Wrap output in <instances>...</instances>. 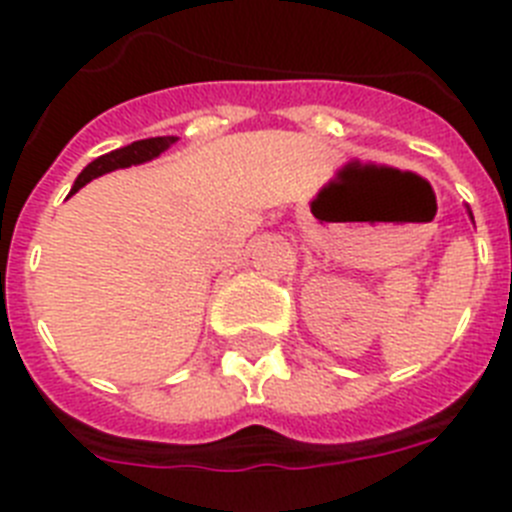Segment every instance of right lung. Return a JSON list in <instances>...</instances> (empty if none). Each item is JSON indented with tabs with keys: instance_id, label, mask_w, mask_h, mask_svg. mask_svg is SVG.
Returning a JSON list of instances; mask_svg holds the SVG:
<instances>
[{
	"instance_id": "obj_1",
	"label": "right lung",
	"mask_w": 512,
	"mask_h": 512,
	"mask_svg": "<svg viewBox=\"0 0 512 512\" xmlns=\"http://www.w3.org/2000/svg\"><path fill=\"white\" fill-rule=\"evenodd\" d=\"M171 143H176L174 135H164V138L135 140V143H130V146L117 148V151H110V153H104V156L94 158L92 164H89L87 169H84L79 174V179H76V182H74V189H71V194L79 192V189L84 187V184L92 182V179H97V176L107 174V171L125 169V166H133V164H143V161H151V158H156L158 153H164L166 148L171 146Z\"/></svg>"
}]
</instances>
